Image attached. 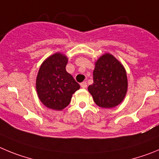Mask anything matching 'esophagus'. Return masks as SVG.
Wrapping results in <instances>:
<instances>
[{
	"label": "esophagus",
	"mask_w": 159,
	"mask_h": 159,
	"mask_svg": "<svg viewBox=\"0 0 159 159\" xmlns=\"http://www.w3.org/2000/svg\"><path fill=\"white\" fill-rule=\"evenodd\" d=\"M81 87L82 89H86L87 88V83L86 81H83L81 83Z\"/></svg>",
	"instance_id": "1"
}]
</instances>
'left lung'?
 Instances as JSON below:
<instances>
[{
  "instance_id": "1",
  "label": "left lung",
  "mask_w": 159,
  "mask_h": 159,
  "mask_svg": "<svg viewBox=\"0 0 159 159\" xmlns=\"http://www.w3.org/2000/svg\"><path fill=\"white\" fill-rule=\"evenodd\" d=\"M88 90L99 107L117 106L128 91V78L124 66L111 54L103 55L95 62L93 83Z\"/></svg>"
}]
</instances>
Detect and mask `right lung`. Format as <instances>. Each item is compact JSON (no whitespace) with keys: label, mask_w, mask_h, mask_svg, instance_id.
I'll use <instances>...</instances> for the list:
<instances>
[{"label":"right lung","mask_w":159,"mask_h":159,"mask_svg":"<svg viewBox=\"0 0 159 159\" xmlns=\"http://www.w3.org/2000/svg\"><path fill=\"white\" fill-rule=\"evenodd\" d=\"M68 58L61 53L48 57L40 66L36 78V91L46 107L61 111L70 103L80 85L66 70Z\"/></svg>","instance_id":"add662e5"}]
</instances>
